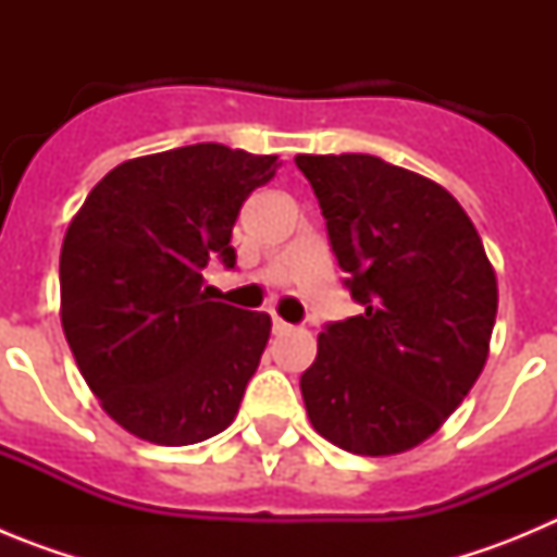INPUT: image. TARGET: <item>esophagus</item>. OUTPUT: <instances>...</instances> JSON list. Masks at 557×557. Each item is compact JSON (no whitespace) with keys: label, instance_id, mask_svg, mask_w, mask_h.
<instances>
[{"label":"esophagus","instance_id":"1","mask_svg":"<svg viewBox=\"0 0 557 557\" xmlns=\"http://www.w3.org/2000/svg\"><path fill=\"white\" fill-rule=\"evenodd\" d=\"M289 329H293L289 323H284L282 318H275V314H273V332L275 334H284V332H289Z\"/></svg>","mask_w":557,"mask_h":557}]
</instances>
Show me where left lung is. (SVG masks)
<instances>
[{
  "label": "left lung",
  "mask_w": 557,
  "mask_h": 557,
  "mask_svg": "<svg viewBox=\"0 0 557 557\" xmlns=\"http://www.w3.org/2000/svg\"><path fill=\"white\" fill-rule=\"evenodd\" d=\"M362 312L326 323L301 376L314 432L351 455H398L474 387L496 321V275L444 186L366 152L295 156Z\"/></svg>",
  "instance_id": "8db88e82"
}]
</instances>
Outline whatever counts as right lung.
I'll use <instances>...</instances> for the list:
<instances>
[{"instance_id":"right-lung-1","label":"right lung","mask_w":557,"mask_h":557,"mask_svg":"<svg viewBox=\"0 0 557 557\" xmlns=\"http://www.w3.org/2000/svg\"><path fill=\"white\" fill-rule=\"evenodd\" d=\"M278 156L189 145L113 166L61 248V323L102 410L131 435L189 446L234 421L270 318L209 301L203 268L236 264L239 209Z\"/></svg>"}]
</instances>
